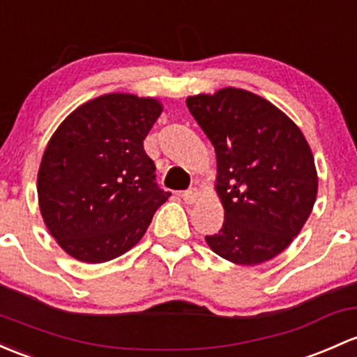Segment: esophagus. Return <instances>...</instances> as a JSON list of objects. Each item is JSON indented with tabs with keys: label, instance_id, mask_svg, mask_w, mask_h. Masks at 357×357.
Listing matches in <instances>:
<instances>
[{
	"label": "esophagus",
	"instance_id": "obj_1",
	"mask_svg": "<svg viewBox=\"0 0 357 357\" xmlns=\"http://www.w3.org/2000/svg\"><path fill=\"white\" fill-rule=\"evenodd\" d=\"M200 190L198 188H191V190H188V191H185V193H183V200L186 202V204H190V205H193L195 202L198 200V198H200Z\"/></svg>",
	"mask_w": 357,
	"mask_h": 357
}]
</instances>
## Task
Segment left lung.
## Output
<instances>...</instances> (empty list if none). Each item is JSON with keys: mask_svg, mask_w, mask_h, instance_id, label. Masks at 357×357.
<instances>
[{"mask_svg": "<svg viewBox=\"0 0 357 357\" xmlns=\"http://www.w3.org/2000/svg\"><path fill=\"white\" fill-rule=\"evenodd\" d=\"M186 106L217 157L224 224L205 241L236 265L272 260L301 232L317 200L318 174L305 135L286 112L245 89L190 96Z\"/></svg>", "mask_w": 357, "mask_h": 357, "instance_id": "obj_1", "label": "left lung"}]
</instances>
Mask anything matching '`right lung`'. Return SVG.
Instances as JSON below:
<instances>
[{
  "instance_id": "add662e5",
  "label": "right lung",
  "mask_w": 357,
  "mask_h": 357,
  "mask_svg": "<svg viewBox=\"0 0 357 357\" xmlns=\"http://www.w3.org/2000/svg\"><path fill=\"white\" fill-rule=\"evenodd\" d=\"M155 97L112 92L78 106L52 133L37 172L44 224L84 264L131 250L171 197L157 188L144 140L162 112Z\"/></svg>"
}]
</instances>
